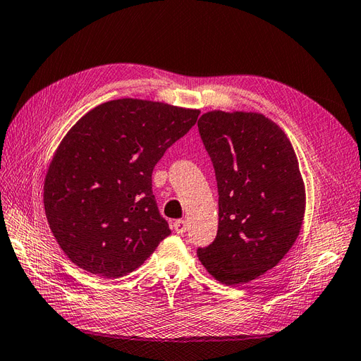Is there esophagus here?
<instances>
[{"label":"esophagus","instance_id":"1","mask_svg":"<svg viewBox=\"0 0 361 361\" xmlns=\"http://www.w3.org/2000/svg\"><path fill=\"white\" fill-rule=\"evenodd\" d=\"M173 230H175V232H177L178 235H183V233L188 230V223H186V221H184V219H177V221H175V223H173Z\"/></svg>","mask_w":361,"mask_h":361}]
</instances>
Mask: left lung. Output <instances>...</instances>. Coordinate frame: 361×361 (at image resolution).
Returning a JSON list of instances; mask_svg holds the SVG:
<instances>
[{"mask_svg": "<svg viewBox=\"0 0 361 361\" xmlns=\"http://www.w3.org/2000/svg\"><path fill=\"white\" fill-rule=\"evenodd\" d=\"M198 131L218 184V233L197 255L226 285L271 270L299 236L305 188L285 133L257 113L210 111Z\"/></svg>", "mask_w": 361, "mask_h": 361, "instance_id": "1", "label": "left lung"}]
</instances>
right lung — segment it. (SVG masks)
I'll use <instances>...</instances> for the list:
<instances>
[{"label": "right lung", "mask_w": 361, "mask_h": 361, "mask_svg": "<svg viewBox=\"0 0 361 361\" xmlns=\"http://www.w3.org/2000/svg\"><path fill=\"white\" fill-rule=\"evenodd\" d=\"M198 116V109L117 99L70 129L45 175L44 207L73 264L122 277L171 235L152 193V171Z\"/></svg>", "instance_id": "add662e5"}]
</instances>
